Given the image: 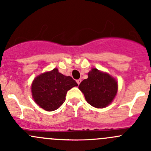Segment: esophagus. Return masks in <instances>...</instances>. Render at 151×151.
<instances>
[{"instance_id":"obj_1","label":"esophagus","mask_w":151,"mask_h":151,"mask_svg":"<svg viewBox=\"0 0 151 151\" xmlns=\"http://www.w3.org/2000/svg\"><path fill=\"white\" fill-rule=\"evenodd\" d=\"M77 84L80 85V83H81V80H80H80H77Z\"/></svg>"}]
</instances>
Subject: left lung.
I'll return each mask as SVG.
<instances>
[{
    "label": "left lung",
    "instance_id": "1",
    "mask_svg": "<svg viewBox=\"0 0 151 151\" xmlns=\"http://www.w3.org/2000/svg\"><path fill=\"white\" fill-rule=\"evenodd\" d=\"M118 88L116 79L96 68H91L88 78L79 85V89L84 94L87 102L96 108L109 106L116 96Z\"/></svg>",
    "mask_w": 151,
    "mask_h": 151
}]
</instances>
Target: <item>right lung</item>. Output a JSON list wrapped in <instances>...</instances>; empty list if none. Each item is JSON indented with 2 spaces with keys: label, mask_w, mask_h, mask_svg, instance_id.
<instances>
[{
  "label": "right lung",
  "mask_w": 151,
  "mask_h": 151,
  "mask_svg": "<svg viewBox=\"0 0 151 151\" xmlns=\"http://www.w3.org/2000/svg\"><path fill=\"white\" fill-rule=\"evenodd\" d=\"M75 86L78 85L72 77L63 75L55 68L35 77L31 84L32 97L41 108L51 112L63 104L67 91Z\"/></svg>",
  "instance_id": "obj_1"
}]
</instances>
